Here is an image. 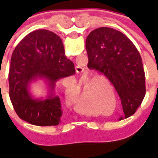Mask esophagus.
Returning a JSON list of instances; mask_svg holds the SVG:
<instances>
[{
    "label": "esophagus",
    "mask_w": 158,
    "mask_h": 158,
    "mask_svg": "<svg viewBox=\"0 0 158 158\" xmlns=\"http://www.w3.org/2000/svg\"><path fill=\"white\" fill-rule=\"evenodd\" d=\"M84 71V68L82 67L81 66L78 65V66H76V72L77 73H81Z\"/></svg>",
    "instance_id": "1"
}]
</instances>
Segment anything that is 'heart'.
Here are the masks:
<instances>
[{
    "label": "heart",
    "mask_w": 158,
    "mask_h": 158,
    "mask_svg": "<svg viewBox=\"0 0 158 158\" xmlns=\"http://www.w3.org/2000/svg\"><path fill=\"white\" fill-rule=\"evenodd\" d=\"M92 97H93V93H92V90L89 88V86H87V85H85L82 87V91L78 98L73 103L74 107L81 113L88 114L87 109L90 105Z\"/></svg>",
    "instance_id": "heart-1"
}]
</instances>
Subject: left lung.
<instances>
[{
	"instance_id": "obj_1",
	"label": "left lung",
	"mask_w": 158,
	"mask_h": 158,
	"mask_svg": "<svg viewBox=\"0 0 158 158\" xmlns=\"http://www.w3.org/2000/svg\"><path fill=\"white\" fill-rule=\"evenodd\" d=\"M85 47L88 67L107 77L120 97L124 115L119 120L135 114L146 88L142 60L133 43L118 30L100 27L88 35Z\"/></svg>"
}]
</instances>
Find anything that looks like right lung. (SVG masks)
Here are the masks:
<instances>
[{"instance_id":"right-lung-1","label":"right lung","mask_w":158,"mask_h":158,"mask_svg":"<svg viewBox=\"0 0 158 158\" xmlns=\"http://www.w3.org/2000/svg\"><path fill=\"white\" fill-rule=\"evenodd\" d=\"M74 64L65 55L62 40L53 32L37 30L27 35L12 53L9 72V95L22 120L37 126H55L61 122L60 97L54 95L60 79L75 74ZM43 78L50 89L46 100L31 97L32 81Z\"/></svg>"}]
</instances>
